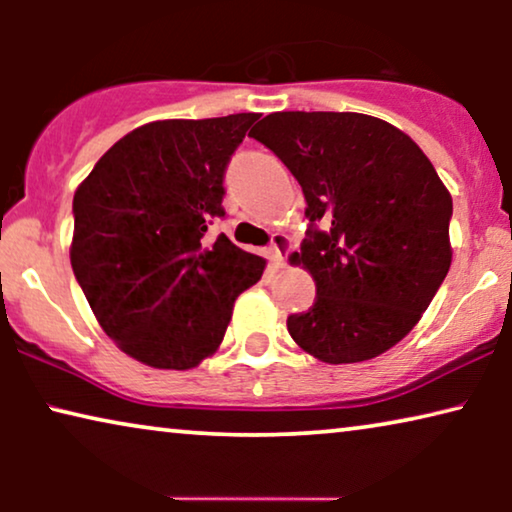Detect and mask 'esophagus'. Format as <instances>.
<instances>
[{
    "instance_id": "1",
    "label": "esophagus",
    "mask_w": 512,
    "mask_h": 512,
    "mask_svg": "<svg viewBox=\"0 0 512 512\" xmlns=\"http://www.w3.org/2000/svg\"><path fill=\"white\" fill-rule=\"evenodd\" d=\"M289 247H291L289 237H286L284 233H272V237H270V261L275 265H284L286 251H289Z\"/></svg>"
}]
</instances>
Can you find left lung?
Returning <instances> with one entry per match:
<instances>
[{
    "mask_svg": "<svg viewBox=\"0 0 512 512\" xmlns=\"http://www.w3.org/2000/svg\"><path fill=\"white\" fill-rule=\"evenodd\" d=\"M298 179L310 219L300 254L317 282L291 338L326 363L368 361L412 331L450 270L452 198L431 160L387 121L277 111L249 132Z\"/></svg>",
    "mask_w": 512,
    "mask_h": 512,
    "instance_id": "obj_1",
    "label": "left lung"
}]
</instances>
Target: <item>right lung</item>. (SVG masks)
<instances>
[{
	"instance_id": "right-lung-1",
	"label": "right lung",
	"mask_w": 512,
	"mask_h": 512,
	"mask_svg": "<svg viewBox=\"0 0 512 512\" xmlns=\"http://www.w3.org/2000/svg\"><path fill=\"white\" fill-rule=\"evenodd\" d=\"M258 114L156 121L97 160L74 193L72 268L104 333L151 368L216 352L235 298L265 261L219 235L223 177Z\"/></svg>"
}]
</instances>
